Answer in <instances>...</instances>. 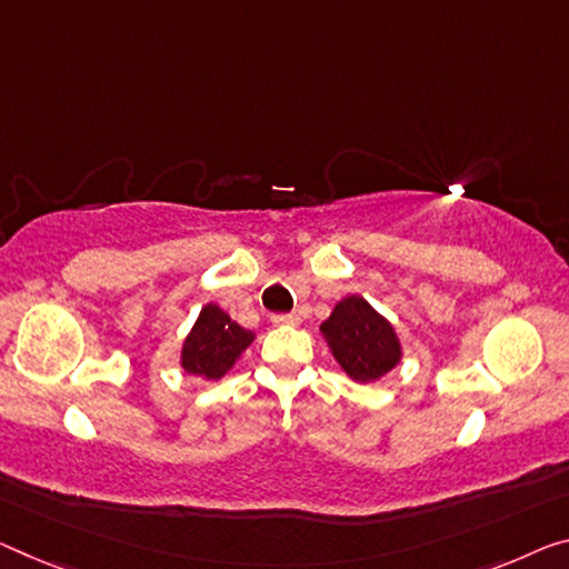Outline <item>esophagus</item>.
<instances>
[{
	"label": "esophagus",
	"mask_w": 569,
	"mask_h": 569,
	"mask_svg": "<svg viewBox=\"0 0 569 569\" xmlns=\"http://www.w3.org/2000/svg\"><path fill=\"white\" fill-rule=\"evenodd\" d=\"M272 322L274 326H297L300 318H297L295 312H277V315H272Z\"/></svg>",
	"instance_id": "obj_1"
}]
</instances>
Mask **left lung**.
<instances>
[{
    "instance_id": "1",
    "label": "left lung",
    "mask_w": 569,
    "mask_h": 569,
    "mask_svg": "<svg viewBox=\"0 0 569 569\" xmlns=\"http://www.w3.org/2000/svg\"><path fill=\"white\" fill-rule=\"evenodd\" d=\"M320 330L336 361L356 381H376L401 358L395 328L363 297L340 300Z\"/></svg>"
}]
</instances>
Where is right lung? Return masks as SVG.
<instances>
[{"label": "right lung", "instance_id": "add662e5", "mask_svg": "<svg viewBox=\"0 0 569 569\" xmlns=\"http://www.w3.org/2000/svg\"><path fill=\"white\" fill-rule=\"evenodd\" d=\"M251 340V330H243L218 305H206L182 346V369L206 379H221Z\"/></svg>", "mask_w": 569, "mask_h": 569}]
</instances>
